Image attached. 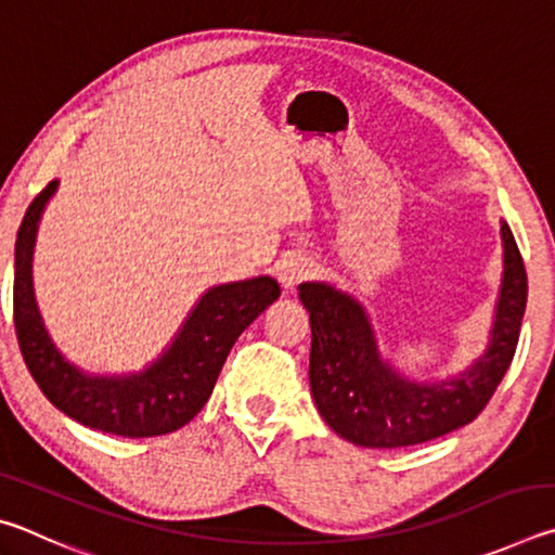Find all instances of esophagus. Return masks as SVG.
I'll return each instance as SVG.
<instances>
[{"instance_id": "esophagus-1", "label": "esophagus", "mask_w": 555, "mask_h": 555, "mask_svg": "<svg viewBox=\"0 0 555 555\" xmlns=\"http://www.w3.org/2000/svg\"><path fill=\"white\" fill-rule=\"evenodd\" d=\"M311 271H313L311 261L298 255V257H288V259L281 261L279 269H276V276H279L281 286L294 288V286L300 284V281H306L308 276H311Z\"/></svg>"}]
</instances>
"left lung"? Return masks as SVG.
<instances>
[{
	"label": "left lung",
	"instance_id": "left-lung-1",
	"mask_svg": "<svg viewBox=\"0 0 555 555\" xmlns=\"http://www.w3.org/2000/svg\"><path fill=\"white\" fill-rule=\"evenodd\" d=\"M504 279L487 352L460 377L418 384L379 357L377 337L352 296L327 284H300L311 313V393L337 436L362 448L426 443L480 416L514 360L526 308V269L509 224L502 222Z\"/></svg>",
	"mask_w": 555,
	"mask_h": 555
}]
</instances>
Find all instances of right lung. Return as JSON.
Here are the masks:
<instances>
[{"label":"right lung","mask_w":555,"mask_h":555,"mask_svg":"<svg viewBox=\"0 0 555 555\" xmlns=\"http://www.w3.org/2000/svg\"><path fill=\"white\" fill-rule=\"evenodd\" d=\"M59 181L36 195L16 234L14 331L34 382L55 409L78 424L125 438L166 436L185 426L205 401L232 345L281 296L271 276L215 286L193 308L183 331L152 367L131 377H90L55 350L43 331L31 288V255L39 218Z\"/></svg>","instance_id":"obj_1"}]
</instances>
